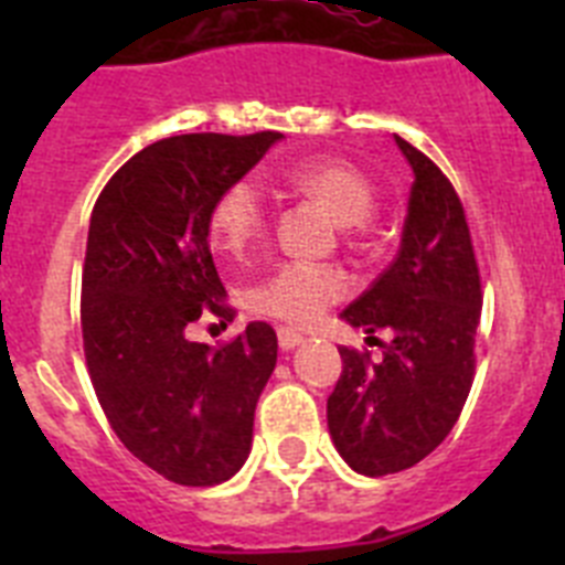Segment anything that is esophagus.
Instances as JSON below:
<instances>
[{"instance_id":"esophagus-1","label":"esophagus","mask_w":565,"mask_h":565,"mask_svg":"<svg viewBox=\"0 0 565 565\" xmlns=\"http://www.w3.org/2000/svg\"><path fill=\"white\" fill-rule=\"evenodd\" d=\"M277 339H279V348H282V351H294V348H299V344H302V333L291 331V328H279Z\"/></svg>"}]
</instances>
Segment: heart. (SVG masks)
I'll use <instances>...</instances> for the list:
<instances>
[{"label":"heart","mask_w":565,"mask_h":565,"mask_svg":"<svg viewBox=\"0 0 565 565\" xmlns=\"http://www.w3.org/2000/svg\"><path fill=\"white\" fill-rule=\"evenodd\" d=\"M286 183L294 192L306 194L331 214L344 228L362 226L376 206V192L362 172L339 161H306L286 172ZM266 232V198L254 178L228 183L212 212H209V237L212 248L226 259H239ZM348 291V279L331 266L288 263L248 294V306L257 313L288 322V326H313L328 306Z\"/></svg>","instance_id":"1"}]
</instances>
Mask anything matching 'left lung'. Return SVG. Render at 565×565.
Listing matches in <instances>:
<instances>
[{
	"mask_svg": "<svg viewBox=\"0 0 565 565\" xmlns=\"http://www.w3.org/2000/svg\"><path fill=\"white\" fill-rule=\"evenodd\" d=\"M413 169L402 246L391 268L342 311L351 328L387 331L382 362L339 348L342 376L328 430L359 476H391L430 456L456 427L472 387L481 279L467 217L441 169L398 138Z\"/></svg>",
	"mask_w": 565,
	"mask_h": 565,
	"instance_id": "obj_1",
	"label": "left lung"
}]
</instances>
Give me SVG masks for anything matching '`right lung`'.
I'll use <instances>...</instances> for the list:
<instances>
[{
	"mask_svg": "<svg viewBox=\"0 0 565 565\" xmlns=\"http://www.w3.org/2000/svg\"><path fill=\"white\" fill-rule=\"evenodd\" d=\"M279 132L172 135L109 178L89 217L82 333L109 427L138 461L183 487H214L252 452L257 398L277 364V333L252 322L212 351L186 328L226 319L209 248V212Z\"/></svg>",
	"mask_w": 565,
	"mask_h": 565,
	"instance_id": "obj_1",
	"label": "right lung"
}]
</instances>
